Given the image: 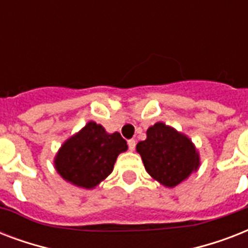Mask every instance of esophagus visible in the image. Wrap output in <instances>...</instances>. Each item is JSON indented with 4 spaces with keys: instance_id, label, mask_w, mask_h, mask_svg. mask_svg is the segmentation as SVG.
I'll return each instance as SVG.
<instances>
[{
    "instance_id": "34e87169",
    "label": "esophagus",
    "mask_w": 248,
    "mask_h": 248,
    "mask_svg": "<svg viewBox=\"0 0 248 248\" xmlns=\"http://www.w3.org/2000/svg\"><path fill=\"white\" fill-rule=\"evenodd\" d=\"M127 144H128V149H130V151H134V149H135V147H136V141L134 139H130L127 141Z\"/></svg>"
}]
</instances>
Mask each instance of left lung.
Wrapping results in <instances>:
<instances>
[{
	"mask_svg": "<svg viewBox=\"0 0 248 248\" xmlns=\"http://www.w3.org/2000/svg\"><path fill=\"white\" fill-rule=\"evenodd\" d=\"M145 170L165 186H176L197 170L200 158L192 141L162 122L148 128L136 145Z\"/></svg>",
	"mask_w": 248,
	"mask_h": 248,
	"instance_id": "obj_1",
	"label": "left lung"
}]
</instances>
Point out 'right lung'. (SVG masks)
Returning <instances> with one entry per match:
<instances>
[{
    "label": "right lung",
    "instance_id": "obj_1",
    "mask_svg": "<svg viewBox=\"0 0 248 248\" xmlns=\"http://www.w3.org/2000/svg\"><path fill=\"white\" fill-rule=\"evenodd\" d=\"M126 149L127 143L118 132L107 134L103 126L89 122L63 144L55 167L65 180L93 188L112 172L117 155Z\"/></svg>",
    "mask_w": 248,
    "mask_h": 248
}]
</instances>
